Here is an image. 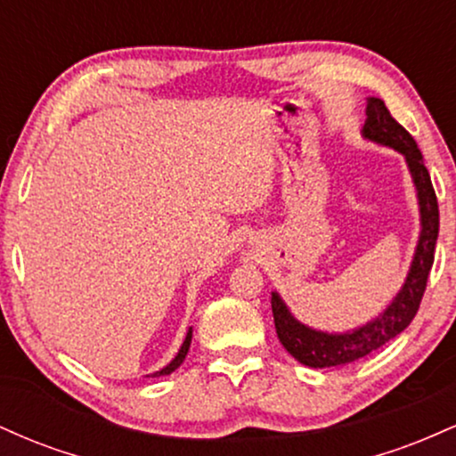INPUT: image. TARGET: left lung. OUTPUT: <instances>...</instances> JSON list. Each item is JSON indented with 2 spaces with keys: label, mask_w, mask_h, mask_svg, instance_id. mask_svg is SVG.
Here are the masks:
<instances>
[{
  "label": "left lung",
  "mask_w": 456,
  "mask_h": 456,
  "mask_svg": "<svg viewBox=\"0 0 456 456\" xmlns=\"http://www.w3.org/2000/svg\"><path fill=\"white\" fill-rule=\"evenodd\" d=\"M362 133L366 139L390 145V148H395L405 156L413 184H416L418 191V201H420L422 232L420 240H418L416 255H413L410 276H407L399 296L386 308L384 315H379L375 322L366 323L360 330H354V332L326 334L302 326L300 322L291 317V313L282 305L281 297L272 294V313H274L276 334H279L282 347L294 355L297 362L315 366V369L354 362V360L379 349L381 345H386L390 338H395L396 334H401L403 330L410 326L411 319L416 317L418 308H420L422 296H425L427 289L428 272H431L433 259H436L439 208L436 191H433L431 184V175H428L425 159H422V151L418 150L411 134L392 118L388 107L379 98H369Z\"/></svg>",
  "instance_id": "left-lung-1"
}]
</instances>
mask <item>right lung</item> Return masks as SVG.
I'll list each match as a JSON object with an SVG mask.
<instances>
[{"mask_svg":"<svg viewBox=\"0 0 456 456\" xmlns=\"http://www.w3.org/2000/svg\"><path fill=\"white\" fill-rule=\"evenodd\" d=\"M191 338H192V330H188V334H186V338H184V343H182V347H180V352H177V355L174 360H171L169 364L165 366V369H160V370H156L154 375H151V378H160V375H169V373H174V370L177 369V366H180L182 362H184V358H186V354H188V347H191Z\"/></svg>","mask_w":456,"mask_h":456,"instance_id":"obj_1","label":"right lung"}]
</instances>
